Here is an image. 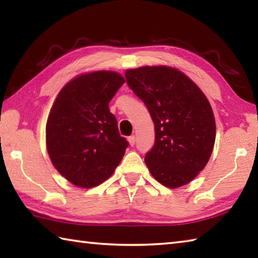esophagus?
Returning <instances> with one entry per match:
<instances>
[{
    "mask_svg": "<svg viewBox=\"0 0 258 258\" xmlns=\"http://www.w3.org/2000/svg\"><path fill=\"white\" fill-rule=\"evenodd\" d=\"M127 141H128V143H130L131 146H134V144H135V136L134 135L130 136V138H127Z\"/></svg>",
    "mask_w": 258,
    "mask_h": 258,
    "instance_id": "esophagus-1",
    "label": "esophagus"
}]
</instances>
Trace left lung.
Segmentation results:
<instances>
[{
    "label": "left lung",
    "instance_id": "1",
    "mask_svg": "<svg viewBox=\"0 0 258 258\" xmlns=\"http://www.w3.org/2000/svg\"><path fill=\"white\" fill-rule=\"evenodd\" d=\"M125 78L154 122L155 143L145 156L152 176L169 188L189 183L215 144V118L204 93L183 72L164 65L131 69Z\"/></svg>",
    "mask_w": 258,
    "mask_h": 258
}]
</instances>
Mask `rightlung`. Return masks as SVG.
I'll use <instances>...</instances> for the list:
<instances>
[{"mask_svg": "<svg viewBox=\"0 0 258 258\" xmlns=\"http://www.w3.org/2000/svg\"><path fill=\"white\" fill-rule=\"evenodd\" d=\"M124 82L112 71L85 73L55 98L46 122V149L54 167L75 186L102 184L122 161L128 142L119 135L108 103Z\"/></svg>", "mask_w": 258, "mask_h": 258, "instance_id": "obj_1", "label": "right lung"}]
</instances>
